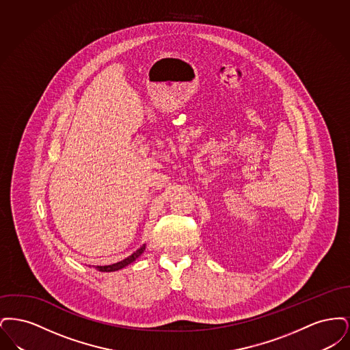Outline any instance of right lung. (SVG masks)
Segmentation results:
<instances>
[{"label":"right lung","instance_id":"right-lung-1","mask_svg":"<svg viewBox=\"0 0 350 350\" xmlns=\"http://www.w3.org/2000/svg\"><path fill=\"white\" fill-rule=\"evenodd\" d=\"M144 250H146V244L144 245H142L139 250H136V252H133L131 256H129L127 258H124V260H122V261H119L117 264H111V265H105V267H94L98 271H106V273H109V271H117V270H120V269H123V267H129L130 264H133V261L136 260V258H139L143 253H144Z\"/></svg>","mask_w":350,"mask_h":350}]
</instances>
